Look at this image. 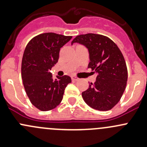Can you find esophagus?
<instances>
[{"mask_svg": "<svg viewBox=\"0 0 147 147\" xmlns=\"http://www.w3.org/2000/svg\"><path fill=\"white\" fill-rule=\"evenodd\" d=\"M71 78H72V81H78V80H79V78H77V77H75V76H72L71 77Z\"/></svg>", "mask_w": 147, "mask_h": 147, "instance_id": "esophagus-1", "label": "esophagus"}]
</instances>
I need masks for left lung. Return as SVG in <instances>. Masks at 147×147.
<instances>
[{"instance_id": "8db88e82", "label": "left lung", "mask_w": 147, "mask_h": 147, "mask_svg": "<svg viewBox=\"0 0 147 147\" xmlns=\"http://www.w3.org/2000/svg\"><path fill=\"white\" fill-rule=\"evenodd\" d=\"M88 49V68L97 74L96 82L82 93L87 105L94 109L107 111L119 102L126 88L127 68L117 45L107 37L88 33L78 35L72 41Z\"/></svg>"}]
</instances>
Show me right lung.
<instances>
[{
    "label": "right lung",
    "mask_w": 147,
    "mask_h": 147,
    "mask_svg": "<svg viewBox=\"0 0 147 147\" xmlns=\"http://www.w3.org/2000/svg\"><path fill=\"white\" fill-rule=\"evenodd\" d=\"M72 36L46 32L34 37L26 45L21 65V76L30 101L41 111H49L60 105L70 77L57 76L50 72L57 63L60 48Z\"/></svg>",
    "instance_id": "obj_1"
}]
</instances>
